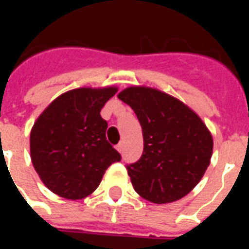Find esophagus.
Returning a JSON list of instances; mask_svg holds the SVG:
<instances>
[{
  "label": "esophagus",
  "mask_w": 249,
  "mask_h": 249,
  "mask_svg": "<svg viewBox=\"0 0 249 249\" xmlns=\"http://www.w3.org/2000/svg\"><path fill=\"white\" fill-rule=\"evenodd\" d=\"M123 148H124V145H123V142H120V144H117V145H116V149H117V151H119L120 153L123 152Z\"/></svg>",
  "instance_id": "esophagus-1"
}]
</instances>
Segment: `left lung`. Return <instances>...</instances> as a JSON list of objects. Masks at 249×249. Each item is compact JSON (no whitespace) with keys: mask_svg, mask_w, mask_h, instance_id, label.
Here are the masks:
<instances>
[{"mask_svg":"<svg viewBox=\"0 0 249 249\" xmlns=\"http://www.w3.org/2000/svg\"><path fill=\"white\" fill-rule=\"evenodd\" d=\"M117 97L135 110L142 128V155L126 167L135 191L155 204L184 197L211 162L213 139L207 125L180 100L155 88L129 87Z\"/></svg>","mask_w":249,"mask_h":249,"instance_id":"1","label":"left lung"}]
</instances>
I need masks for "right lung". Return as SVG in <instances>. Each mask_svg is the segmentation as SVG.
Listing matches in <instances>:
<instances>
[{
  "label": "right lung",
  "instance_id": "right-lung-1",
  "mask_svg": "<svg viewBox=\"0 0 249 249\" xmlns=\"http://www.w3.org/2000/svg\"><path fill=\"white\" fill-rule=\"evenodd\" d=\"M116 87L77 88L53 100L30 130V157L48 189L80 200L100 185L110 164L121 160L107 140L101 109Z\"/></svg>",
  "mask_w": 249,
  "mask_h": 249
}]
</instances>
